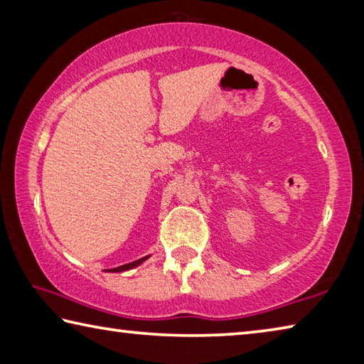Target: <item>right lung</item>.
Wrapping results in <instances>:
<instances>
[{"label": "right lung", "instance_id": "obj_1", "mask_svg": "<svg viewBox=\"0 0 364 364\" xmlns=\"http://www.w3.org/2000/svg\"><path fill=\"white\" fill-rule=\"evenodd\" d=\"M149 259V256L146 257H142V259H137V260H134V262H129V264H126V265H121V267H117V269H112V270H107V272H124V270H129V269H134V267H137V265H140L144 262V260H146Z\"/></svg>", "mask_w": 364, "mask_h": 364}]
</instances>
